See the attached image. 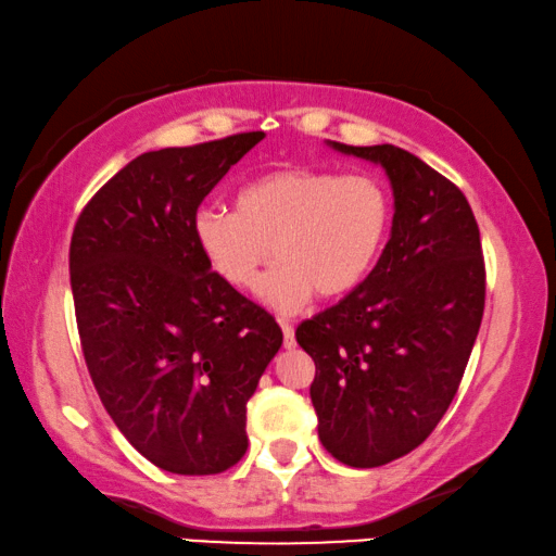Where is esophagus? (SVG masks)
Returning a JSON list of instances; mask_svg holds the SVG:
<instances>
[{
	"label": "esophagus",
	"instance_id": "obj_1",
	"mask_svg": "<svg viewBox=\"0 0 556 556\" xmlns=\"http://www.w3.org/2000/svg\"><path fill=\"white\" fill-rule=\"evenodd\" d=\"M279 326H281V333H285V349H292L294 346V326L285 319L279 321Z\"/></svg>",
	"mask_w": 556,
	"mask_h": 556
}]
</instances>
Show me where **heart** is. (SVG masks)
Wrapping results in <instances>:
<instances>
[{
	"mask_svg": "<svg viewBox=\"0 0 556 556\" xmlns=\"http://www.w3.org/2000/svg\"><path fill=\"white\" fill-rule=\"evenodd\" d=\"M391 219V192L376 175L292 165L244 182L235 213L200 210L192 235L237 292H254L275 254L260 294L271 309L296 312L314 294L341 299L361 287L381 257Z\"/></svg>",
	"mask_w": 556,
	"mask_h": 556,
	"instance_id": "b5f03b06",
	"label": "heart"
}]
</instances>
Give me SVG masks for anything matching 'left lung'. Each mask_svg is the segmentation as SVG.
I'll return each instance as SVG.
<instances>
[{
    "instance_id": "1",
    "label": "left lung",
    "mask_w": 556,
    "mask_h": 556,
    "mask_svg": "<svg viewBox=\"0 0 556 556\" xmlns=\"http://www.w3.org/2000/svg\"><path fill=\"white\" fill-rule=\"evenodd\" d=\"M329 146L389 175L391 240L361 287L296 326V341L316 366L321 445L378 468L433 433L463 381L484 309L480 230L463 192L418 155Z\"/></svg>"
}]
</instances>
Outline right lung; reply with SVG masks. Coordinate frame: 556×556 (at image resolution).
I'll list each match as a JSON object with an SVG mask.
<instances>
[{
	"label": "right lung",
	"mask_w": 556,
	"mask_h": 556,
	"mask_svg": "<svg viewBox=\"0 0 556 556\" xmlns=\"http://www.w3.org/2000/svg\"><path fill=\"white\" fill-rule=\"evenodd\" d=\"M262 130L138 155L78 215L68 252L78 337L103 408L175 475L247 451V401L281 346L271 316L219 279L192 235L200 202Z\"/></svg>",
	"instance_id": "right-lung-1"
}]
</instances>
